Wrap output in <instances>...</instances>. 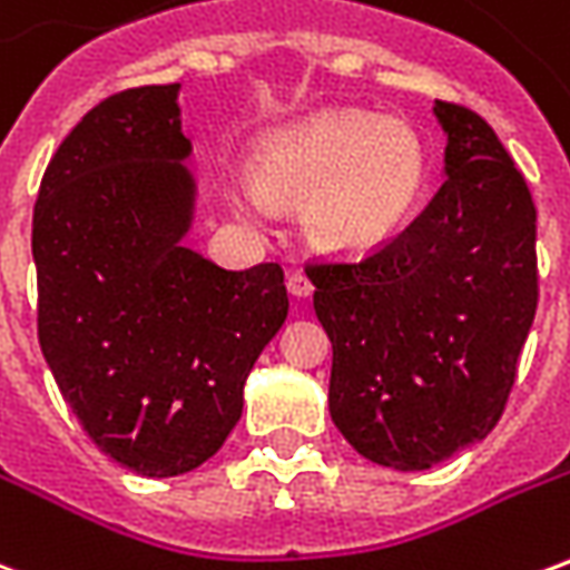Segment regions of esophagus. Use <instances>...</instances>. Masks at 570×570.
Returning a JSON list of instances; mask_svg holds the SVG:
<instances>
[{
  "label": "esophagus",
  "mask_w": 570,
  "mask_h": 570,
  "mask_svg": "<svg viewBox=\"0 0 570 570\" xmlns=\"http://www.w3.org/2000/svg\"><path fill=\"white\" fill-rule=\"evenodd\" d=\"M286 289H289V293H293L296 298H305V296H311V289H314V286H311L308 274L296 272V274H289V281H286Z\"/></svg>",
  "instance_id": "1"
}]
</instances>
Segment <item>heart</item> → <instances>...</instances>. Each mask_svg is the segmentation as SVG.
Segmentation results:
<instances>
[{
    "label": "heart",
    "mask_w": 570,
    "mask_h": 570,
    "mask_svg": "<svg viewBox=\"0 0 570 570\" xmlns=\"http://www.w3.org/2000/svg\"><path fill=\"white\" fill-rule=\"evenodd\" d=\"M253 174L272 204L308 200L305 232L314 247L360 256L387 244L419 207L428 155L400 118L333 109L265 137ZM235 207L253 216L259 198L237 191Z\"/></svg>",
    "instance_id": "1"
}]
</instances>
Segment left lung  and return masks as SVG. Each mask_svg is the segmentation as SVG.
I'll return each mask as SVG.
<instances>
[{
  "mask_svg": "<svg viewBox=\"0 0 570 570\" xmlns=\"http://www.w3.org/2000/svg\"><path fill=\"white\" fill-rule=\"evenodd\" d=\"M445 179L403 235L308 265L333 342L330 415L372 464L428 470L501 419L538 311V210L513 158L464 106L433 104Z\"/></svg>",
  "mask_w": 570,
  "mask_h": 570,
  "instance_id": "left-lung-1",
  "label": "left lung"
}]
</instances>
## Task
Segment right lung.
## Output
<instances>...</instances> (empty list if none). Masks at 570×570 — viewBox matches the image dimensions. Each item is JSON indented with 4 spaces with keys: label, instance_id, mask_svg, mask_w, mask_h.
Masks as SVG:
<instances>
[{
    "label": "right lung",
    "instance_id": "right-lung-1",
    "mask_svg": "<svg viewBox=\"0 0 570 570\" xmlns=\"http://www.w3.org/2000/svg\"><path fill=\"white\" fill-rule=\"evenodd\" d=\"M176 97L146 85L94 106L32 210L45 363L94 445L155 479L223 449L289 311L277 262L228 272L183 244L198 186Z\"/></svg>",
    "mask_w": 570,
    "mask_h": 570
}]
</instances>
